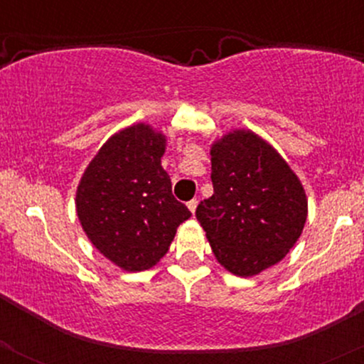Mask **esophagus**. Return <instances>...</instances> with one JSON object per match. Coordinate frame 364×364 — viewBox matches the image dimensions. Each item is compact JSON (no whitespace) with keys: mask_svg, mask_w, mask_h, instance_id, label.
<instances>
[{"mask_svg":"<svg viewBox=\"0 0 364 364\" xmlns=\"http://www.w3.org/2000/svg\"><path fill=\"white\" fill-rule=\"evenodd\" d=\"M196 205H198V202H196L195 198H193V200H190V202L186 203V207L190 208V212H195V210H196Z\"/></svg>","mask_w":364,"mask_h":364,"instance_id":"obj_1","label":"esophagus"}]
</instances>
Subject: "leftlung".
<instances>
[{"instance_id":"left-lung-1","label":"left lung","mask_w":364,"mask_h":364,"mask_svg":"<svg viewBox=\"0 0 364 364\" xmlns=\"http://www.w3.org/2000/svg\"><path fill=\"white\" fill-rule=\"evenodd\" d=\"M214 195L196 219L217 262L252 277L286 257L308 215L303 185L277 150L246 129H235L210 149Z\"/></svg>"}]
</instances>
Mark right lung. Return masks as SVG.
Listing matches in <instances>:
<instances>
[{
    "instance_id": "obj_1",
    "label": "right lung",
    "mask_w": 364,
    "mask_h": 364,
    "mask_svg": "<svg viewBox=\"0 0 364 364\" xmlns=\"http://www.w3.org/2000/svg\"><path fill=\"white\" fill-rule=\"evenodd\" d=\"M166 136L149 124L121 129L90 161L77 188V214L90 243L128 272L168 253L191 212L178 202L161 166Z\"/></svg>"
}]
</instances>
